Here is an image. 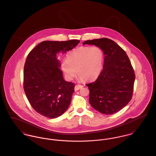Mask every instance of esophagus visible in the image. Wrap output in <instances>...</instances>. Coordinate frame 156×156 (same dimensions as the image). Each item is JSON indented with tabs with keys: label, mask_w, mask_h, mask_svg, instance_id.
Listing matches in <instances>:
<instances>
[{
	"label": "esophagus",
	"mask_w": 156,
	"mask_h": 156,
	"mask_svg": "<svg viewBox=\"0 0 156 156\" xmlns=\"http://www.w3.org/2000/svg\"><path fill=\"white\" fill-rule=\"evenodd\" d=\"M82 87H83V86L81 85H76L75 86V90H78L79 89H81Z\"/></svg>",
	"instance_id": "obj_1"
}]
</instances>
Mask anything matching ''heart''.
<instances>
[{
	"instance_id": "obj_1",
	"label": "heart",
	"mask_w": 156,
	"mask_h": 156,
	"mask_svg": "<svg viewBox=\"0 0 156 156\" xmlns=\"http://www.w3.org/2000/svg\"><path fill=\"white\" fill-rule=\"evenodd\" d=\"M104 60V51L100 47L82 46L68 52L61 67L68 80H72L78 72L80 80L91 81L101 74Z\"/></svg>"
}]
</instances>
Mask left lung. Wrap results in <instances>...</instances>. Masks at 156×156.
<instances>
[{
    "instance_id": "left-lung-1",
    "label": "left lung",
    "mask_w": 156,
    "mask_h": 156,
    "mask_svg": "<svg viewBox=\"0 0 156 156\" xmlns=\"http://www.w3.org/2000/svg\"><path fill=\"white\" fill-rule=\"evenodd\" d=\"M83 44L100 47L105 55L104 67L97 80L87 84L89 103L102 113L111 115L122 109L132 99L135 74L126 52L107 38L87 40Z\"/></svg>"
}]
</instances>
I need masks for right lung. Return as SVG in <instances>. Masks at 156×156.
Segmentation results:
<instances>
[{"instance_id":"obj_1","label":"right lung","mask_w":156,"mask_h":156,"mask_svg":"<svg viewBox=\"0 0 156 156\" xmlns=\"http://www.w3.org/2000/svg\"><path fill=\"white\" fill-rule=\"evenodd\" d=\"M78 40L44 41L28 54L23 72V88L32 108L39 114L56 118L69 106L75 84L65 81L57 54L72 50Z\"/></svg>"}]
</instances>
